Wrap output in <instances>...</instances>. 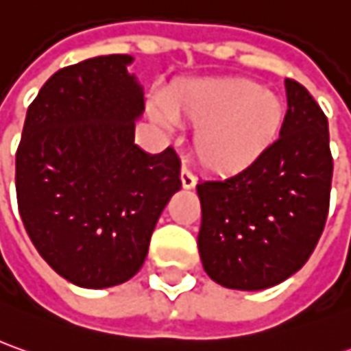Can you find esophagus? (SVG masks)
<instances>
[{
  "instance_id": "34e87169",
  "label": "esophagus",
  "mask_w": 351,
  "mask_h": 351,
  "mask_svg": "<svg viewBox=\"0 0 351 351\" xmlns=\"http://www.w3.org/2000/svg\"><path fill=\"white\" fill-rule=\"evenodd\" d=\"M180 182H182L184 190H192V188L196 186V176L192 175L186 167H182V171H180Z\"/></svg>"
}]
</instances>
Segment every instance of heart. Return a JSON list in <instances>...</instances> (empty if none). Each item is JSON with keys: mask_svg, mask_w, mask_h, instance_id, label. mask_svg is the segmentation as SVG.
Instances as JSON below:
<instances>
[{"mask_svg": "<svg viewBox=\"0 0 351 351\" xmlns=\"http://www.w3.org/2000/svg\"><path fill=\"white\" fill-rule=\"evenodd\" d=\"M152 116L163 128H196L198 163L212 175L231 176L270 152L284 128L285 104L252 79H196L169 93L163 108L153 104Z\"/></svg>", "mask_w": 351, "mask_h": 351, "instance_id": "1", "label": "heart"}]
</instances>
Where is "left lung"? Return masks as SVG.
<instances>
[{
    "instance_id": "obj_1",
    "label": "left lung",
    "mask_w": 351,
    "mask_h": 351,
    "mask_svg": "<svg viewBox=\"0 0 351 351\" xmlns=\"http://www.w3.org/2000/svg\"><path fill=\"white\" fill-rule=\"evenodd\" d=\"M280 139L239 175L202 180L198 250L215 284L260 291L305 264L328 215L332 155L328 120L311 93L285 79Z\"/></svg>"
}]
</instances>
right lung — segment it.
<instances>
[{
	"instance_id": "obj_1",
	"label": "right lung",
	"mask_w": 351,
	"mask_h": 351,
	"mask_svg": "<svg viewBox=\"0 0 351 351\" xmlns=\"http://www.w3.org/2000/svg\"><path fill=\"white\" fill-rule=\"evenodd\" d=\"M134 58H89L56 71L27 110L15 159L21 219L64 280L85 289L128 282L180 190V161L134 141L143 87Z\"/></svg>"
}]
</instances>
